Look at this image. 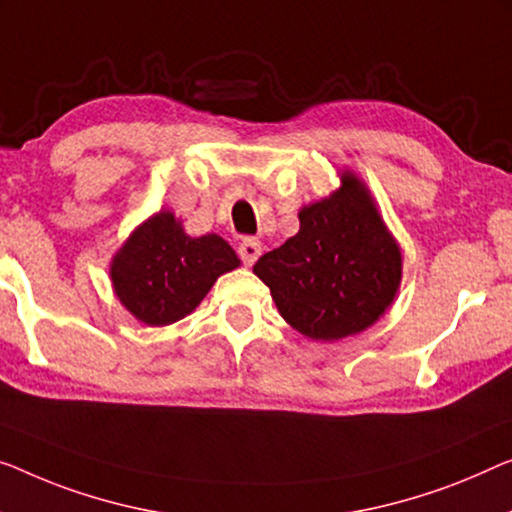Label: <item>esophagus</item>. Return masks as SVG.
I'll return each instance as SVG.
<instances>
[{"label": "esophagus", "instance_id": "34e87169", "mask_svg": "<svg viewBox=\"0 0 512 512\" xmlns=\"http://www.w3.org/2000/svg\"><path fill=\"white\" fill-rule=\"evenodd\" d=\"M259 255H262V243H259V241L243 239L239 243V257H241V262L246 264V266H253L257 259H259Z\"/></svg>", "mask_w": 512, "mask_h": 512}]
</instances>
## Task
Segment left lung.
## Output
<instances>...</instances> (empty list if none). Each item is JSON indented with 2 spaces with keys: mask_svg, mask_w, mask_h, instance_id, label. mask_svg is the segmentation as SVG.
I'll list each match as a JSON object with an SVG mask.
<instances>
[{
  "mask_svg": "<svg viewBox=\"0 0 512 512\" xmlns=\"http://www.w3.org/2000/svg\"><path fill=\"white\" fill-rule=\"evenodd\" d=\"M342 186L299 211V234L257 259L255 276L271 289L289 326L312 340H342L384 315L398 294L402 253L365 183Z\"/></svg>",
  "mask_w": 512,
  "mask_h": 512,
  "instance_id": "left-lung-1",
  "label": "left lung"
}]
</instances>
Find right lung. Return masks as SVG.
<instances>
[{
    "mask_svg": "<svg viewBox=\"0 0 512 512\" xmlns=\"http://www.w3.org/2000/svg\"><path fill=\"white\" fill-rule=\"evenodd\" d=\"M239 264L218 234L193 239L172 211H158L112 257L110 278L117 299L135 319L167 326L190 315L218 276Z\"/></svg>",
    "mask_w": 512,
    "mask_h": 512,
    "instance_id": "right-lung-1",
    "label": "right lung"
}]
</instances>
